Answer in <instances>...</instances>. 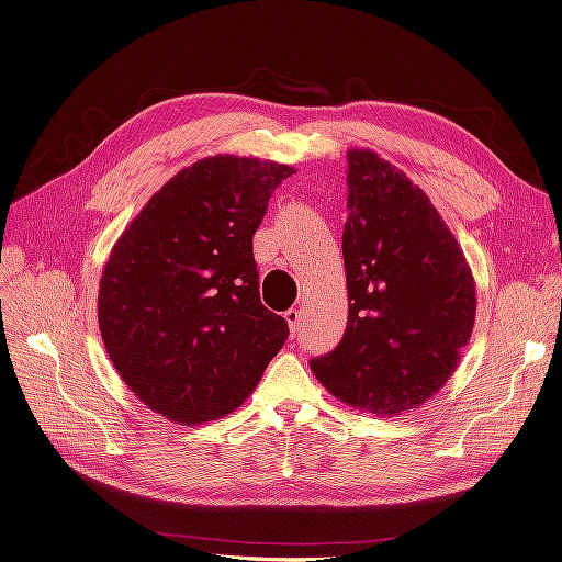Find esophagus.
I'll return each instance as SVG.
<instances>
[{"instance_id":"1","label":"esophagus","mask_w":562,"mask_h":562,"mask_svg":"<svg viewBox=\"0 0 562 562\" xmlns=\"http://www.w3.org/2000/svg\"><path fill=\"white\" fill-rule=\"evenodd\" d=\"M284 319H286V325H290L292 331H299V325H301V308L284 311Z\"/></svg>"}]
</instances>
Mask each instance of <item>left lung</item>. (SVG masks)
Listing matches in <instances>:
<instances>
[{
	"label": "left lung",
	"instance_id": "8db88e82",
	"mask_svg": "<svg viewBox=\"0 0 562 562\" xmlns=\"http://www.w3.org/2000/svg\"><path fill=\"white\" fill-rule=\"evenodd\" d=\"M344 266L348 325L313 374L376 416L422 407L471 339L475 280L426 192L367 148L348 150Z\"/></svg>",
	"mask_w": 562,
	"mask_h": 562
}]
</instances>
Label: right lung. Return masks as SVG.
Here are the masks:
<instances>
[{"mask_svg": "<svg viewBox=\"0 0 562 562\" xmlns=\"http://www.w3.org/2000/svg\"><path fill=\"white\" fill-rule=\"evenodd\" d=\"M294 167L214 155L181 169L110 251L99 286L108 358L176 424L235 412L290 336L259 294L251 237Z\"/></svg>", "mask_w": 562, "mask_h": 562, "instance_id": "right-lung-1", "label": "right lung"}]
</instances>
